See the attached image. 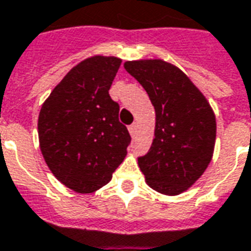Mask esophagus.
Here are the masks:
<instances>
[{
	"label": "esophagus",
	"instance_id": "1",
	"mask_svg": "<svg viewBox=\"0 0 251 251\" xmlns=\"http://www.w3.org/2000/svg\"><path fill=\"white\" fill-rule=\"evenodd\" d=\"M129 133H130L131 137L136 136V133H137V124H131V125L129 126Z\"/></svg>",
	"mask_w": 251,
	"mask_h": 251
}]
</instances>
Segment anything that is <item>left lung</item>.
<instances>
[{"label":"left lung","mask_w":251,"mask_h":251,"mask_svg":"<svg viewBox=\"0 0 251 251\" xmlns=\"http://www.w3.org/2000/svg\"><path fill=\"white\" fill-rule=\"evenodd\" d=\"M155 107V138L138 166L153 190L176 196L187 190L211 163L216 118L190 78L162 59L125 62Z\"/></svg>","instance_id":"8db88e82"}]
</instances>
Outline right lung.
<instances>
[{
    "label": "right lung",
    "instance_id": "add662e5",
    "mask_svg": "<svg viewBox=\"0 0 251 251\" xmlns=\"http://www.w3.org/2000/svg\"><path fill=\"white\" fill-rule=\"evenodd\" d=\"M120 66L115 57L84 59L40 108L42 155L54 176L77 193L108 183L127 153L131 137L118 120L120 104L108 95Z\"/></svg>",
    "mask_w": 251,
    "mask_h": 251
}]
</instances>
